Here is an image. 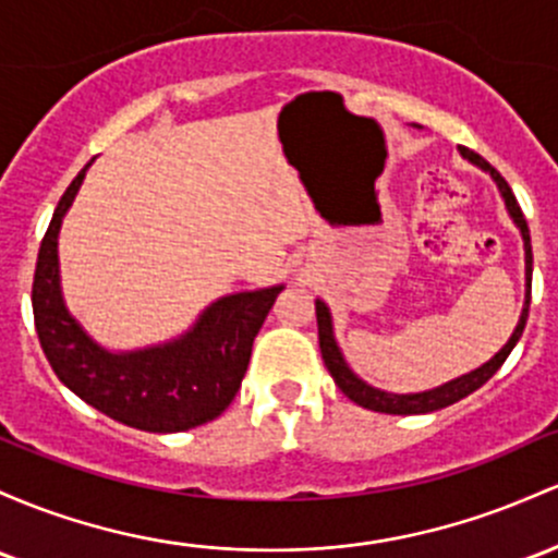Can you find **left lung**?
<instances>
[{"label": "left lung", "instance_id": "left-lung-1", "mask_svg": "<svg viewBox=\"0 0 558 558\" xmlns=\"http://www.w3.org/2000/svg\"><path fill=\"white\" fill-rule=\"evenodd\" d=\"M463 156L469 158V161H474L476 167L487 169L489 174H493V180L498 182L500 187V195L506 198V206H508V214L513 217V222L519 225V230H522V238H524V251H527V289H532V246H530V228H527V219H524L522 214V206L517 204V195L511 193V187H508V182L500 177V171L495 167H489L485 158L480 156V153L469 150V148H461ZM530 293L527 291V302H524V310H522V317H519V326L513 330V336L508 339V344L500 349L498 354H495L489 363L482 365V368L471 371L469 376H461L456 378V381L445 384V387L439 389H432V391H421V395H387V391H378L368 387L365 381H360L357 376H354L352 371L347 368L344 357H341L339 347H336V339H333V328H330V312L323 302H315V312H317V333H320V352H323V360H326V368L330 371V376H333L336 387H339L344 395L349 397L352 402H357L360 408H368V410H376V413H389V415H415V413H432V410H439V408H448L452 402L463 400V397L471 395V391H476L482 387V384H487L489 378H493V373L500 368V365L506 363V357L511 354V349L517 347L519 336L524 333V326H527V315H530Z\"/></svg>", "mask_w": 558, "mask_h": 558}]
</instances>
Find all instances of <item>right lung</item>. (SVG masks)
<instances>
[{
	"instance_id": "right-lung-1",
	"label": "right lung",
	"mask_w": 558,
	"mask_h": 558,
	"mask_svg": "<svg viewBox=\"0 0 558 558\" xmlns=\"http://www.w3.org/2000/svg\"><path fill=\"white\" fill-rule=\"evenodd\" d=\"M84 167L65 187L36 256L31 307L54 376L92 408L143 432H185L214 421L246 376L251 347L283 286L219 299L195 328L171 344L110 354L65 312L58 286V230Z\"/></svg>"
}]
</instances>
